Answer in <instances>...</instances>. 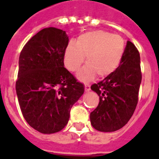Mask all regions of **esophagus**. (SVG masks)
<instances>
[{"label": "esophagus", "mask_w": 159, "mask_h": 159, "mask_svg": "<svg viewBox=\"0 0 159 159\" xmlns=\"http://www.w3.org/2000/svg\"><path fill=\"white\" fill-rule=\"evenodd\" d=\"M84 87H85V91H86V92H89L90 90H91V86H90L88 84H84Z\"/></svg>", "instance_id": "1"}]
</instances>
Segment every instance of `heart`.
<instances>
[{"label": "heart", "mask_w": 159, "mask_h": 159, "mask_svg": "<svg viewBox=\"0 0 159 159\" xmlns=\"http://www.w3.org/2000/svg\"><path fill=\"white\" fill-rule=\"evenodd\" d=\"M124 41L121 36L106 31L88 32L79 36L76 43L71 41L66 47L64 64L67 69L76 71L86 58V66L78 74L82 81L95 76L109 75L117 69L124 54Z\"/></svg>", "instance_id": "obj_1"}]
</instances>
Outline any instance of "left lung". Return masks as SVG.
Segmentation results:
<instances>
[{
	"instance_id": "8db88e82",
	"label": "left lung",
	"mask_w": 159,
	"mask_h": 159,
	"mask_svg": "<svg viewBox=\"0 0 159 159\" xmlns=\"http://www.w3.org/2000/svg\"><path fill=\"white\" fill-rule=\"evenodd\" d=\"M141 81L139 52L128 40L117 69L91 87L99 96V105L90 114L92 127L102 132L124 127L137 106Z\"/></svg>"
}]
</instances>
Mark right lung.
Here are the masks:
<instances>
[{
    "label": "right lung",
    "instance_id": "right-lung-1",
    "mask_svg": "<svg viewBox=\"0 0 159 159\" xmlns=\"http://www.w3.org/2000/svg\"><path fill=\"white\" fill-rule=\"evenodd\" d=\"M68 36L57 28L43 29L22 49L16 91L22 115L32 128L43 134L62 130L70 111L84 92L64 67Z\"/></svg>",
    "mask_w": 159,
    "mask_h": 159
}]
</instances>
